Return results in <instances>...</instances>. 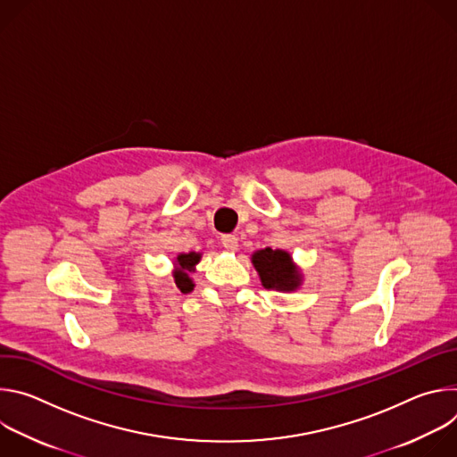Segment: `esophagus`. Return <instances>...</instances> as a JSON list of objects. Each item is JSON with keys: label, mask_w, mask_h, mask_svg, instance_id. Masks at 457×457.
<instances>
[{"label": "esophagus", "mask_w": 457, "mask_h": 457, "mask_svg": "<svg viewBox=\"0 0 457 457\" xmlns=\"http://www.w3.org/2000/svg\"><path fill=\"white\" fill-rule=\"evenodd\" d=\"M222 245L228 251H237L238 249V237L237 235H222Z\"/></svg>", "instance_id": "34e87169"}]
</instances>
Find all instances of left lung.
<instances>
[{"label":"left lung","mask_w":457,"mask_h":457,"mask_svg":"<svg viewBox=\"0 0 457 457\" xmlns=\"http://www.w3.org/2000/svg\"><path fill=\"white\" fill-rule=\"evenodd\" d=\"M251 262L258 271L260 282L266 289L296 291L302 284V273L293 264V258L284 249H260L251 254Z\"/></svg>","instance_id":"left-lung-1"}]
</instances>
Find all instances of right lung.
<instances>
[{"instance_id": "1", "label": "right lung", "mask_w": 457, "mask_h": 457, "mask_svg": "<svg viewBox=\"0 0 457 457\" xmlns=\"http://www.w3.org/2000/svg\"><path fill=\"white\" fill-rule=\"evenodd\" d=\"M201 262V253H180L177 254L175 258V270H173V278H175V284L177 287L180 289V293H189L193 291L195 284L193 280L189 278V273L195 271V266H197Z\"/></svg>"}]
</instances>
